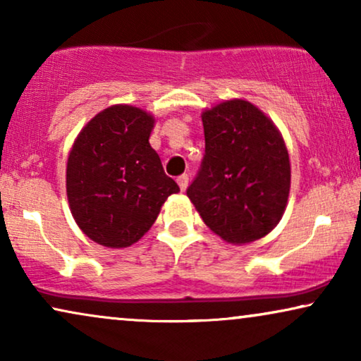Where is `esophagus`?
Here are the masks:
<instances>
[{
  "mask_svg": "<svg viewBox=\"0 0 361 361\" xmlns=\"http://www.w3.org/2000/svg\"><path fill=\"white\" fill-rule=\"evenodd\" d=\"M177 184H179L180 190L184 192V190L187 189V185H189V176H187V174H182V176L177 177Z\"/></svg>",
  "mask_w": 361,
  "mask_h": 361,
  "instance_id": "34e87169",
  "label": "esophagus"
}]
</instances>
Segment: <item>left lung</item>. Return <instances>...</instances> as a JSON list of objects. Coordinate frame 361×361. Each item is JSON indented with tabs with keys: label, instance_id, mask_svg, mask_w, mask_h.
<instances>
[{
	"label": "left lung",
	"instance_id": "1",
	"mask_svg": "<svg viewBox=\"0 0 361 361\" xmlns=\"http://www.w3.org/2000/svg\"><path fill=\"white\" fill-rule=\"evenodd\" d=\"M205 156L187 189L204 224L231 245L263 238L283 219L290 189L284 137L243 98L202 111Z\"/></svg>",
	"mask_w": 361,
	"mask_h": 361
}]
</instances>
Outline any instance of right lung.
<instances>
[{
	"label": "right lung",
	"instance_id": "obj_1",
	"mask_svg": "<svg viewBox=\"0 0 361 361\" xmlns=\"http://www.w3.org/2000/svg\"><path fill=\"white\" fill-rule=\"evenodd\" d=\"M154 116L133 105H111L78 133L68 152L66 187L83 233L106 248H126L151 228L179 185L164 174L149 145Z\"/></svg>",
	"mask_w": 361,
	"mask_h": 361
}]
</instances>
